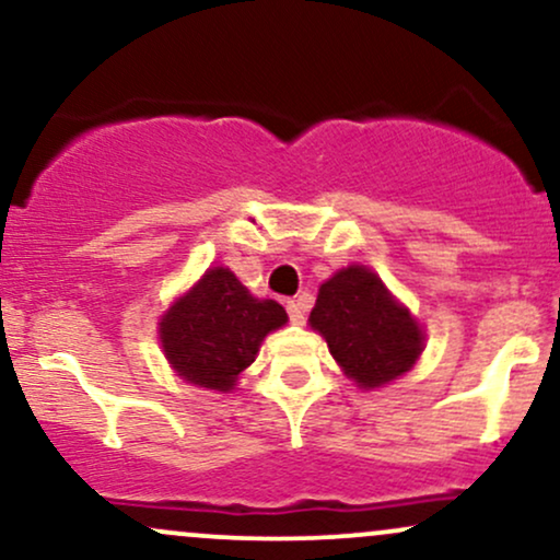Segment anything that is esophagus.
<instances>
[{"mask_svg":"<svg viewBox=\"0 0 560 560\" xmlns=\"http://www.w3.org/2000/svg\"><path fill=\"white\" fill-rule=\"evenodd\" d=\"M305 311H307V298H294L287 302V313L292 324H305Z\"/></svg>","mask_w":560,"mask_h":560,"instance_id":"esophagus-1","label":"esophagus"}]
</instances>
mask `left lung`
I'll use <instances>...</instances> for the list:
<instances>
[{"label":"left lung","mask_w":560,"mask_h":560,"mask_svg":"<svg viewBox=\"0 0 560 560\" xmlns=\"http://www.w3.org/2000/svg\"><path fill=\"white\" fill-rule=\"evenodd\" d=\"M311 326L326 339L334 361L363 389L402 376L423 347L419 324L363 266L342 268L320 284Z\"/></svg>","instance_id":"8db88e82"}]
</instances>
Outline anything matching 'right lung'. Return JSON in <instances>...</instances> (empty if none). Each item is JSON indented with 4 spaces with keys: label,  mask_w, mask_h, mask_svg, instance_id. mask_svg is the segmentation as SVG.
<instances>
[{
    "label": "right lung",
    "mask_w": 560,
    "mask_h": 560,
    "mask_svg": "<svg viewBox=\"0 0 560 560\" xmlns=\"http://www.w3.org/2000/svg\"><path fill=\"white\" fill-rule=\"evenodd\" d=\"M284 324L279 302L253 298L229 268H210L163 318L160 342L178 376L226 392L255 361L262 337Z\"/></svg>",
    "instance_id": "right-lung-1"
}]
</instances>
